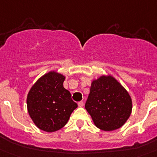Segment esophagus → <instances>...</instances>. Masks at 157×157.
I'll return each mask as SVG.
<instances>
[{
	"label": "esophagus",
	"instance_id": "obj_1",
	"mask_svg": "<svg viewBox=\"0 0 157 157\" xmlns=\"http://www.w3.org/2000/svg\"><path fill=\"white\" fill-rule=\"evenodd\" d=\"M78 107H82L84 106V103L82 101H81V102H79V103H78Z\"/></svg>",
	"mask_w": 157,
	"mask_h": 157
}]
</instances>
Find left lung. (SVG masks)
I'll list each match as a JSON object with an SVG mask.
<instances>
[{"mask_svg": "<svg viewBox=\"0 0 157 157\" xmlns=\"http://www.w3.org/2000/svg\"><path fill=\"white\" fill-rule=\"evenodd\" d=\"M85 108L97 128L111 132L127 122L132 101L128 90L113 76L101 75L91 82Z\"/></svg>", "mask_w": 157, "mask_h": 157, "instance_id": "8db88e82", "label": "left lung"}]
</instances>
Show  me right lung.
I'll use <instances>...</instances> for the list:
<instances>
[{"mask_svg":"<svg viewBox=\"0 0 157 157\" xmlns=\"http://www.w3.org/2000/svg\"><path fill=\"white\" fill-rule=\"evenodd\" d=\"M63 75L50 71L36 81L27 94V110L37 128L47 132L59 130L68 122L77 103L65 89Z\"/></svg>","mask_w":157,"mask_h":157,"instance_id":"right-lung-1","label":"right lung"}]
</instances>
